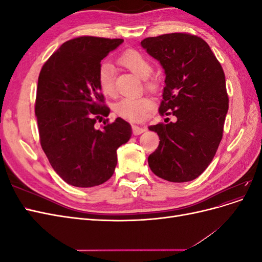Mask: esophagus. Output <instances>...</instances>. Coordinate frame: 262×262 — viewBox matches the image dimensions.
I'll return each mask as SVG.
<instances>
[{
  "instance_id": "esophagus-1",
  "label": "esophagus",
  "mask_w": 262,
  "mask_h": 262,
  "mask_svg": "<svg viewBox=\"0 0 262 262\" xmlns=\"http://www.w3.org/2000/svg\"><path fill=\"white\" fill-rule=\"evenodd\" d=\"M146 128L145 126H142V125H132V131L134 136H140L143 132H145Z\"/></svg>"
}]
</instances>
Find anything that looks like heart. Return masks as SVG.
Instances as JSON below:
<instances>
[{
	"label": "heart",
	"mask_w": 262,
	"mask_h": 262,
	"mask_svg": "<svg viewBox=\"0 0 262 262\" xmlns=\"http://www.w3.org/2000/svg\"><path fill=\"white\" fill-rule=\"evenodd\" d=\"M119 63L141 78H147L152 73V66L149 61L137 50L124 51L119 57ZM97 82L100 91L107 96H113L115 94L114 69L109 62L102 63L99 67ZM146 85L150 86V83L147 82ZM152 105V100L145 96L123 97L115 105V112L121 118L131 121H139L145 117Z\"/></svg>",
	"instance_id": "obj_1"
}]
</instances>
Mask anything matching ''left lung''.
I'll return each instance as SVG.
<instances>
[{
	"label": "left lung",
	"mask_w": 262,
	"mask_h": 262,
	"mask_svg": "<svg viewBox=\"0 0 262 262\" xmlns=\"http://www.w3.org/2000/svg\"><path fill=\"white\" fill-rule=\"evenodd\" d=\"M141 46L166 75L160 114L175 116L173 122L166 118V124L148 126L160 137L148 166L167 181H191L207 169L223 136L228 110L223 69L209 45L190 34L148 37Z\"/></svg>",
	"instance_id": "8db88e82"
}]
</instances>
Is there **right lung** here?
Masks as SVG:
<instances>
[{
  "mask_svg": "<svg viewBox=\"0 0 262 262\" xmlns=\"http://www.w3.org/2000/svg\"><path fill=\"white\" fill-rule=\"evenodd\" d=\"M122 39L84 36L63 43L47 61L38 77L35 114L40 144L52 168L67 184L90 188L114 175L117 149L131 138L129 122L108 119L97 73L100 62Z\"/></svg>",
  "mask_w": 262,
  "mask_h": 262,
  "instance_id": "right-lung-1",
  "label": "right lung"
}]
</instances>
